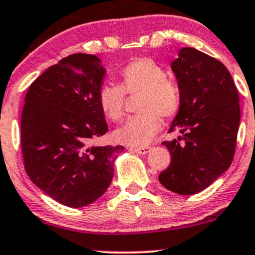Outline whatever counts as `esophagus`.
<instances>
[{
    "label": "esophagus",
    "mask_w": 255,
    "mask_h": 255,
    "mask_svg": "<svg viewBox=\"0 0 255 255\" xmlns=\"http://www.w3.org/2000/svg\"><path fill=\"white\" fill-rule=\"evenodd\" d=\"M151 147L150 146H142V147H132L130 151H133V152L135 153H139V155H145V153H147L150 151Z\"/></svg>",
    "instance_id": "esophagus-1"
}]
</instances>
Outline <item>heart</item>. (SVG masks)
Returning <instances> with one entry per match:
<instances>
[{
	"label": "heart",
	"mask_w": 255,
	"mask_h": 255,
	"mask_svg": "<svg viewBox=\"0 0 255 255\" xmlns=\"http://www.w3.org/2000/svg\"><path fill=\"white\" fill-rule=\"evenodd\" d=\"M126 94H141L138 111L122 127L115 130L114 139L129 146H145L161 128V119H170L181 105L180 87L167 77V72L153 60H134L120 71V85H103L98 91V103L103 114L117 122L125 115Z\"/></svg>",
	"instance_id": "1"
}]
</instances>
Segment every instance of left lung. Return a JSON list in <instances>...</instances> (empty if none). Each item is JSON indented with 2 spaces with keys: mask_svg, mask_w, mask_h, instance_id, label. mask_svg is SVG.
Returning a JSON list of instances; mask_svg holds the SVG:
<instances>
[{
  "mask_svg": "<svg viewBox=\"0 0 255 255\" xmlns=\"http://www.w3.org/2000/svg\"><path fill=\"white\" fill-rule=\"evenodd\" d=\"M172 69L181 105L169 132L179 130L181 136L162 142L170 152V164L158 180L175 194L194 195L234 159L241 120L239 92L222 61L191 47L180 49Z\"/></svg>",
  "mask_w": 255,
  "mask_h": 255,
  "instance_id": "8db88e82",
  "label": "left lung"
}]
</instances>
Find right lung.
<instances>
[{
    "mask_svg": "<svg viewBox=\"0 0 255 255\" xmlns=\"http://www.w3.org/2000/svg\"><path fill=\"white\" fill-rule=\"evenodd\" d=\"M105 70L97 55L71 54L29 87L21 113L24 168L42 191L78 208L98 200L114 177L122 145L94 146L109 130L98 103Z\"/></svg>",
    "mask_w": 255,
    "mask_h": 255,
    "instance_id": "obj_1",
    "label": "right lung"
}]
</instances>
